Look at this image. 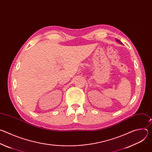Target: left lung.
<instances>
[{
    "mask_svg": "<svg viewBox=\"0 0 152 152\" xmlns=\"http://www.w3.org/2000/svg\"><path fill=\"white\" fill-rule=\"evenodd\" d=\"M116 41H117V42H118L119 43H120V44H121V45H122V42L119 40V39H116Z\"/></svg>",
    "mask_w": 152,
    "mask_h": 152,
    "instance_id": "8db88e82",
    "label": "left lung"
}]
</instances>
